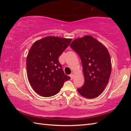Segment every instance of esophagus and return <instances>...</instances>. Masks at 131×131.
Segmentation results:
<instances>
[{"mask_svg":"<svg viewBox=\"0 0 131 131\" xmlns=\"http://www.w3.org/2000/svg\"><path fill=\"white\" fill-rule=\"evenodd\" d=\"M70 77H71V79H73V77H74V74H73V73H71V74L70 75Z\"/></svg>","mask_w":131,"mask_h":131,"instance_id":"esophagus-1","label":"esophagus"}]
</instances>
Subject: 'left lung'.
Segmentation results:
<instances>
[{"instance_id": "obj_1", "label": "left lung", "mask_w": 131, "mask_h": 131, "mask_svg": "<svg viewBox=\"0 0 131 131\" xmlns=\"http://www.w3.org/2000/svg\"><path fill=\"white\" fill-rule=\"evenodd\" d=\"M81 59L84 83L77 89L88 99L99 96L104 91L112 72V63L107 48L91 35L74 39L70 45Z\"/></svg>"}]
</instances>
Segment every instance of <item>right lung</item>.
Returning a JSON list of instances; mask_svg holds the SVG:
<instances>
[{
	"label": "right lung",
	"mask_w": 131,
	"mask_h": 131,
	"mask_svg": "<svg viewBox=\"0 0 131 131\" xmlns=\"http://www.w3.org/2000/svg\"><path fill=\"white\" fill-rule=\"evenodd\" d=\"M72 39L48 36L36 41L26 58L27 75L30 85L40 96L56 94L63 83L70 79L65 74L58 57Z\"/></svg>",
	"instance_id": "obj_1"
}]
</instances>
